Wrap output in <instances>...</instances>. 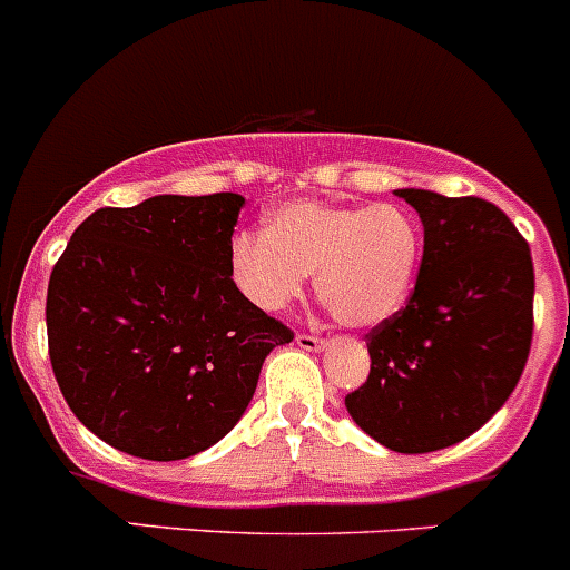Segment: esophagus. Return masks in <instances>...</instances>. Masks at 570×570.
Listing matches in <instances>:
<instances>
[{
    "mask_svg": "<svg viewBox=\"0 0 570 570\" xmlns=\"http://www.w3.org/2000/svg\"><path fill=\"white\" fill-rule=\"evenodd\" d=\"M295 343L301 345V348H306V351H317V348H323V345H326V340L317 337V334L301 332V334H297V337H295Z\"/></svg>",
    "mask_w": 570,
    "mask_h": 570,
    "instance_id": "1",
    "label": "esophagus"
}]
</instances>
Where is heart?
Instances as JSON below:
<instances>
[{
	"instance_id": "1",
	"label": "heart",
	"mask_w": 570,
	"mask_h": 570,
	"mask_svg": "<svg viewBox=\"0 0 570 570\" xmlns=\"http://www.w3.org/2000/svg\"><path fill=\"white\" fill-rule=\"evenodd\" d=\"M422 225L402 205L289 202L267 230H242L230 244V275L249 303L286 309L306 275L345 326H376L405 306L419 264Z\"/></svg>"
}]
</instances>
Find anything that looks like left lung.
I'll return each instance as SVG.
<instances>
[{
	"label": "left lung",
	"instance_id": "obj_1",
	"mask_svg": "<svg viewBox=\"0 0 570 570\" xmlns=\"http://www.w3.org/2000/svg\"><path fill=\"white\" fill-rule=\"evenodd\" d=\"M416 207L424 253L405 306L368 337L351 419L396 453L459 444L512 396L534 334V264L507 213L478 196L396 190Z\"/></svg>",
	"mask_w": 570,
	"mask_h": 570
}]
</instances>
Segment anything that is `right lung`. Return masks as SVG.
I'll return each instance as SVG.
<instances>
[{
	"instance_id": "obj_1",
	"label": "right lung",
	"mask_w": 570,
	"mask_h": 570,
	"mask_svg": "<svg viewBox=\"0 0 570 570\" xmlns=\"http://www.w3.org/2000/svg\"><path fill=\"white\" fill-rule=\"evenodd\" d=\"M238 194L151 196L78 225L47 284V348L83 428L179 461L230 433L261 365L295 337L238 292Z\"/></svg>"
}]
</instances>
